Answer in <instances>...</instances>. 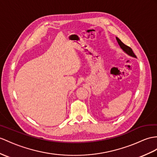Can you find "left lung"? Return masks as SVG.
I'll list each match as a JSON object with an SVG mask.
<instances>
[{"mask_svg": "<svg viewBox=\"0 0 157 157\" xmlns=\"http://www.w3.org/2000/svg\"><path fill=\"white\" fill-rule=\"evenodd\" d=\"M116 39H117V42H118V44L120 45L121 48L122 49H123V51H124L125 52H127L128 55H131V56H132L136 57V55H135V53L133 52L132 50V48H131V47H129L128 46L124 44L123 43V42H122L119 39H118V38L116 37Z\"/></svg>", "mask_w": 157, "mask_h": 157, "instance_id": "obj_1", "label": "left lung"}]
</instances>
